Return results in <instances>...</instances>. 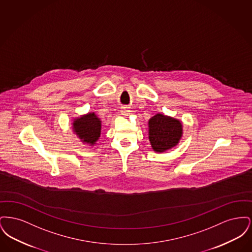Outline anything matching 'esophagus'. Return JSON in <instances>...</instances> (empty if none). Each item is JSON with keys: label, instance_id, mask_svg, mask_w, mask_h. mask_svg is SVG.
<instances>
[{"label": "esophagus", "instance_id": "1", "mask_svg": "<svg viewBox=\"0 0 252 252\" xmlns=\"http://www.w3.org/2000/svg\"><path fill=\"white\" fill-rule=\"evenodd\" d=\"M130 109L129 108H126V107H124V108H122V110H121V112H122V114L124 115V116H128L129 114H130Z\"/></svg>", "mask_w": 252, "mask_h": 252}]
</instances>
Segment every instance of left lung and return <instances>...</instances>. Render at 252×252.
<instances>
[{"label": "left lung", "instance_id": "8db88e82", "mask_svg": "<svg viewBox=\"0 0 252 252\" xmlns=\"http://www.w3.org/2000/svg\"><path fill=\"white\" fill-rule=\"evenodd\" d=\"M181 134L180 121L162 114H157L149 120V140L157 152H163L177 145Z\"/></svg>", "mask_w": 252, "mask_h": 252}]
</instances>
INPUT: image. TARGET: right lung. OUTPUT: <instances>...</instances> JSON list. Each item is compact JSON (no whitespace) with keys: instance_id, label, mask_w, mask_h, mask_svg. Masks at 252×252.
<instances>
[{"instance_id":"add662e5","label":"right lung","mask_w":252,"mask_h":252,"mask_svg":"<svg viewBox=\"0 0 252 252\" xmlns=\"http://www.w3.org/2000/svg\"><path fill=\"white\" fill-rule=\"evenodd\" d=\"M73 129L83 142L94 144L100 137L101 121L94 113H90L74 121Z\"/></svg>"}]
</instances>
